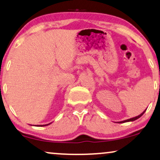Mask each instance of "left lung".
I'll return each instance as SVG.
<instances>
[{"label":"left lung","mask_w":160,"mask_h":160,"mask_svg":"<svg viewBox=\"0 0 160 160\" xmlns=\"http://www.w3.org/2000/svg\"><path fill=\"white\" fill-rule=\"evenodd\" d=\"M146 110H145L144 112H142V113L140 114V115H139L138 116H136V117H134V118H129V119H127V120H125V121H120V122H118V123H126V122H130V121H136L137 119H138V118H140L141 116H142L143 114L145 113V112H146Z\"/></svg>","instance_id":"8db88e82"}]
</instances>
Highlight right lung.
<instances>
[{
	"label": "right lung",
	"mask_w": 160,
	"mask_h": 160,
	"mask_svg": "<svg viewBox=\"0 0 160 160\" xmlns=\"http://www.w3.org/2000/svg\"><path fill=\"white\" fill-rule=\"evenodd\" d=\"M51 123H48V124H45V125H37V126H48V125H50V124H51Z\"/></svg>",
	"instance_id": "right-lung-1"
}]
</instances>
